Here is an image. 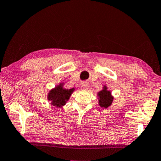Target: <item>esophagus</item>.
<instances>
[{
  "label": "esophagus",
  "mask_w": 161,
  "mask_h": 161,
  "mask_svg": "<svg viewBox=\"0 0 161 161\" xmlns=\"http://www.w3.org/2000/svg\"><path fill=\"white\" fill-rule=\"evenodd\" d=\"M82 87L84 89H87L89 87V84L87 82V81H84V82L82 83Z\"/></svg>",
  "instance_id": "1"
}]
</instances>
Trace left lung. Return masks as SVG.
<instances>
[{"mask_svg":"<svg viewBox=\"0 0 161 161\" xmlns=\"http://www.w3.org/2000/svg\"><path fill=\"white\" fill-rule=\"evenodd\" d=\"M98 96L99 97V104L101 107L107 108L109 107L113 102V97H111V92L107 90L106 86H104L102 91L99 92Z\"/></svg>","mask_w":161,"mask_h":161,"instance_id":"1","label":"left lung"}]
</instances>
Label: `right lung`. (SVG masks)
<instances>
[{
  "mask_svg": "<svg viewBox=\"0 0 161 161\" xmlns=\"http://www.w3.org/2000/svg\"><path fill=\"white\" fill-rule=\"evenodd\" d=\"M74 89H66L62 88V86H58L55 89L50 92L48 94V99L51 101V103L53 106L60 107L64 105L67 101L69 99Z\"/></svg>",
  "mask_w": 161,
  "mask_h": 161,
  "instance_id": "1",
  "label": "right lung"
}]
</instances>
